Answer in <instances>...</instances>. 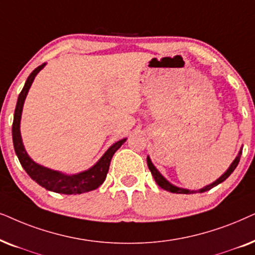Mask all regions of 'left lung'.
Instances as JSON below:
<instances>
[{
  "mask_svg": "<svg viewBox=\"0 0 255 255\" xmlns=\"http://www.w3.org/2000/svg\"><path fill=\"white\" fill-rule=\"evenodd\" d=\"M243 154V148H240V150L238 152V155H237V157L234 158V161L231 163V165L229 167V169L224 172V174L220 176V177L218 179H216L215 182L211 183V184L206 185L204 186V188L199 189V190H189V189H183V188H178V186H176L174 184H171L170 182L167 181L164 177H163L161 172H159L157 169H156V167L154 164H152L151 159L149 156H147V163H148V168L149 170H150L152 177H154L155 182L157 183L158 186H161L162 189L167 190V191H170L172 193H185V195H190V193H196V192H205V191H209V190H211L212 188H215V186H217L218 184H220V183H223L225 179L229 177V176L232 174V172L234 171V169L237 168V165H238V163L240 161V156H242Z\"/></svg>",
  "mask_w": 255,
  "mask_h": 255,
  "instance_id": "obj_1",
  "label": "left lung"
}]
</instances>
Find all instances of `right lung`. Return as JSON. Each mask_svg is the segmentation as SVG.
Listing matches in <instances>:
<instances>
[{"instance_id":"add662e5","label":"right lung","mask_w":255,"mask_h":255,"mask_svg":"<svg viewBox=\"0 0 255 255\" xmlns=\"http://www.w3.org/2000/svg\"><path fill=\"white\" fill-rule=\"evenodd\" d=\"M45 65L46 64L44 63L32 71L25 81L22 92L19 93L18 99H17L12 122V142L15 152L26 174L36 183H38L40 186L49 190V191L64 193V195H77V193L80 195V193L92 191V190L99 188L106 179L111 159L113 157L114 152L125 143L127 138H122V140L112 144L93 167L85 171L78 172V174H64L62 171L52 170V169L44 167V165H40L33 161L23 145L21 136V118L23 105H24L30 87L35 80V77L39 73L40 70L44 69Z\"/></svg>"}]
</instances>
